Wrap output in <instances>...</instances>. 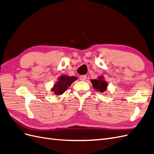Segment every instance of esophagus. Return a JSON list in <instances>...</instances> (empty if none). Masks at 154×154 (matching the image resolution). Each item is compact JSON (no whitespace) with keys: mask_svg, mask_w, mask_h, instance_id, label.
I'll list each match as a JSON object with an SVG mask.
<instances>
[{"mask_svg":"<svg viewBox=\"0 0 154 154\" xmlns=\"http://www.w3.org/2000/svg\"><path fill=\"white\" fill-rule=\"evenodd\" d=\"M86 79H87L86 75H82V76H80V80L81 81H85Z\"/></svg>","mask_w":154,"mask_h":154,"instance_id":"obj_1","label":"esophagus"}]
</instances>
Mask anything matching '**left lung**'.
<instances>
[{
  "mask_svg": "<svg viewBox=\"0 0 154 154\" xmlns=\"http://www.w3.org/2000/svg\"><path fill=\"white\" fill-rule=\"evenodd\" d=\"M103 76H100L97 80H92L91 82L92 86L94 89L100 92H103L105 91L107 87V83L103 80Z\"/></svg>",
  "mask_w": 154,
  "mask_h": 154,
  "instance_id": "1",
  "label": "left lung"
}]
</instances>
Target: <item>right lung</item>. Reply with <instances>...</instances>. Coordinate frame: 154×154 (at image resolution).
Returning a JSON list of instances; mask_svg holds the SVG:
<instances>
[{
	"label": "right lung",
	"instance_id": "obj_1",
	"mask_svg": "<svg viewBox=\"0 0 154 154\" xmlns=\"http://www.w3.org/2000/svg\"><path fill=\"white\" fill-rule=\"evenodd\" d=\"M77 80L76 77L61 76L59 78V81L55 83L52 91H54L55 95H61L66 91L68 87L71 86V83Z\"/></svg>",
	"mask_w": 154,
	"mask_h": 154
}]
</instances>
